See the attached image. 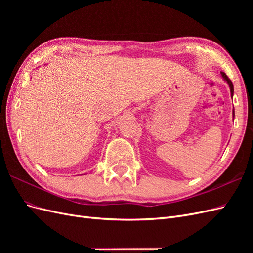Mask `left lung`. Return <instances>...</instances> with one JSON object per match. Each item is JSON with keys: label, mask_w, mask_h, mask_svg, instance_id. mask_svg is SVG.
<instances>
[{"label": "left lung", "mask_w": 253, "mask_h": 253, "mask_svg": "<svg viewBox=\"0 0 253 253\" xmlns=\"http://www.w3.org/2000/svg\"><path fill=\"white\" fill-rule=\"evenodd\" d=\"M220 76H221V78L224 79V81H226L227 82V84L229 85V88H230V93H231V97H233V93H234V88H233V84H232V82H231V80L229 79L228 77H227V75L224 73V72H220ZM232 115H233V118H234V108H233V110H232Z\"/></svg>", "instance_id": "left-lung-1"}]
</instances>
